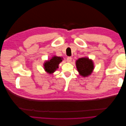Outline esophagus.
<instances>
[{
  "mask_svg": "<svg viewBox=\"0 0 126 126\" xmlns=\"http://www.w3.org/2000/svg\"><path fill=\"white\" fill-rule=\"evenodd\" d=\"M67 61L68 63H70L72 61V58L71 57H68L67 58Z\"/></svg>",
  "mask_w": 126,
  "mask_h": 126,
  "instance_id": "obj_1",
  "label": "esophagus"
}]
</instances>
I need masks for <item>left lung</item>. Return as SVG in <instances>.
Returning a JSON list of instances; mask_svg holds the SVG:
<instances>
[{"label": "left lung", "instance_id": "1", "mask_svg": "<svg viewBox=\"0 0 126 126\" xmlns=\"http://www.w3.org/2000/svg\"><path fill=\"white\" fill-rule=\"evenodd\" d=\"M76 67L79 74L83 77L91 75L94 70V65L92 60L87 57L79 58L76 62Z\"/></svg>", "mask_w": 126, "mask_h": 126}]
</instances>
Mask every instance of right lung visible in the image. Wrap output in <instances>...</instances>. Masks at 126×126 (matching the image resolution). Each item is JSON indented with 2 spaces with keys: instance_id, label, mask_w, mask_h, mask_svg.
I'll use <instances>...</instances> for the list:
<instances>
[{
  "instance_id": "1",
  "label": "right lung",
  "mask_w": 126,
  "mask_h": 126,
  "mask_svg": "<svg viewBox=\"0 0 126 126\" xmlns=\"http://www.w3.org/2000/svg\"><path fill=\"white\" fill-rule=\"evenodd\" d=\"M63 57L53 56L50 60L45 62L44 64V69L49 74H52L58 68L59 64L63 61Z\"/></svg>"
}]
</instances>
